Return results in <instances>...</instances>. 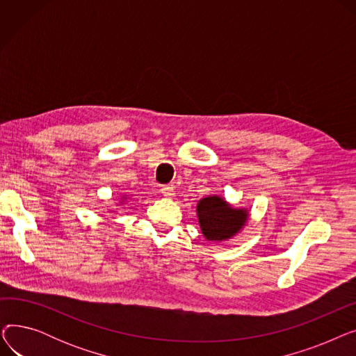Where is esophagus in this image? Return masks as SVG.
<instances>
[{
	"mask_svg": "<svg viewBox=\"0 0 356 356\" xmlns=\"http://www.w3.org/2000/svg\"><path fill=\"white\" fill-rule=\"evenodd\" d=\"M160 192H161V195H163V196H165V197H172V196L175 195V189L172 188V186H168V184L161 186Z\"/></svg>",
	"mask_w": 356,
	"mask_h": 356,
	"instance_id": "obj_1",
	"label": "esophagus"
}]
</instances>
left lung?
I'll use <instances>...</instances> for the list:
<instances>
[{
    "instance_id": "left-lung-1",
    "label": "left lung",
    "mask_w": 356,
    "mask_h": 356,
    "mask_svg": "<svg viewBox=\"0 0 356 356\" xmlns=\"http://www.w3.org/2000/svg\"><path fill=\"white\" fill-rule=\"evenodd\" d=\"M197 216L204 238L211 241L228 239L244 227L248 215L242 209H232L218 196L204 197L197 203Z\"/></svg>"
}]
</instances>
